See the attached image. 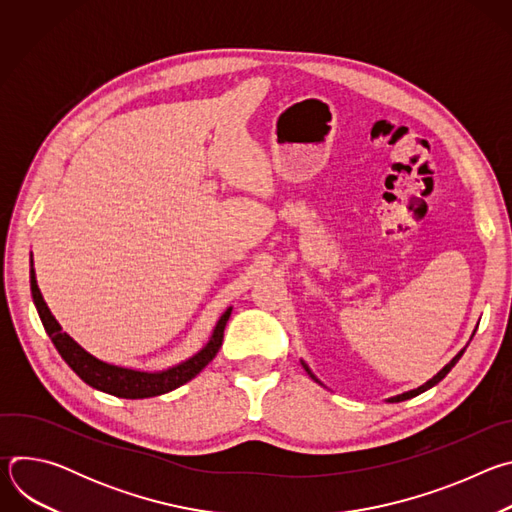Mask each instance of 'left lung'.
<instances>
[{
	"instance_id": "obj_1",
	"label": "left lung",
	"mask_w": 512,
	"mask_h": 512,
	"mask_svg": "<svg viewBox=\"0 0 512 512\" xmlns=\"http://www.w3.org/2000/svg\"><path fill=\"white\" fill-rule=\"evenodd\" d=\"M474 332H476V330H474ZM474 332H472V336H474ZM464 350H466V346H464V348H462V350H460V352H458V354H456V356H454V358H452V360H450V362H448V364H446V367H444V369H442V371H440V373H437V375H435V377H431V379H429V381H427V383H423V385H421V387H417V389H411V391H405V393H401V395H395V397H389V399H387V401H389V403H399V401H405V399H411V397H415V395H419V393H423V391H427V389H431V387H433V385H437V383H440V381H442V379H444V377H446V375H448V373H450V371H452V369H454V364H456V362H458V360H460V358H462V354H464ZM302 367H304V369H306V373H308V375H310V377H312V379H314V381H316V383H320V381H318V377H316V375H314V373H312V371H310V367H308V364H306V362H304V360H302ZM320 385H322V383H320Z\"/></svg>"
}]
</instances>
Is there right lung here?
Wrapping results in <instances>:
<instances>
[{
    "instance_id": "1",
    "label": "right lung",
    "mask_w": 512,
    "mask_h": 512,
    "mask_svg": "<svg viewBox=\"0 0 512 512\" xmlns=\"http://www.w3.org/2000/svg\"><path fill=\"white\" fill-rule=\"evenodd\" d=\"M30 289H32V300H34V306L42 320V326L68 367L75 371L89 387L109 393V395H115V397H123V399L158 397V395L170 393V391L178 389L180 385L188 383L190 379H194L216 356L218 348H221L223 332H225V326L233 312V308H229L221 316V320L216 322V326L212 330L210 340L194 356L186 358L180 364H174V367H170L166 371L152 373V371H139V369L119 367V364L105 362V360L93 356L91 352H87L77 340H72L62 330V326L56 322V318L52 316V312L48 310V306L40 294L34 263L30 267Z\"/></svg>"
}]
</instances>
